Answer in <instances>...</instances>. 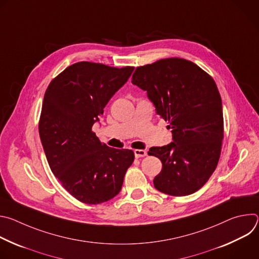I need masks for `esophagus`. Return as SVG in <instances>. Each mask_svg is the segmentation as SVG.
Returning a JSON list of instances; mask_svg holds the SVG:
<instances>
[{
    "instance_id": "esophagus-1",
    "label": "esophagus",
    "mask_w": 259,
    "mask_h": 259,
    "mask_svg": "<svg viewBox=\"0 0 259 259\" xmlns=\"http://www.w3.org/2000/svg\"><path fill=\"white\" fill-rule=\"evenodd\" d=\"M134 155H135V158L138 159V158L145 157L147 154H146V152L143 151V150H135V151H134Z\"/></svg>"
}]
</instances>
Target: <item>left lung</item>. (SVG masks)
<instances>
[{
    "instance_id": "obj_1",
    "label": "left lung",
    "mask_w": 259,
    "mask_h": 259,
    "mask_svg": "<svg viewBox=\"0 0 259 259\" xmlns=\"http://www.w3.org/2000/svg\"><path fill=\"white\" fill-rule=\"evenodd\" d=\"M132 84L147 92L172 129L173 142L149 151L163 165L155 188L174 197L194 194L216 169L224 139L223 104L213 78L190 60L170 57L137 66Z\"/></svg>"
}]
</instances>
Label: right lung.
<instances>
[{"label": "right lung", "mask_w": 259, "mask_h": 259, "mask_svg": "<svg viewBox=\"0 0 259 259\" xmlns=\"http://www.w3.org/2000/svg\"><path fill=\"white\" fill-rule=\"evenodd\" d=\"M133 69L80 61L61 71L45 92L39 121L43 149L53 174L82 203L116 197L134 161L133 151L108 147L92 131Z\"/></svg>", "instance_id": "1"}]
</instances>
